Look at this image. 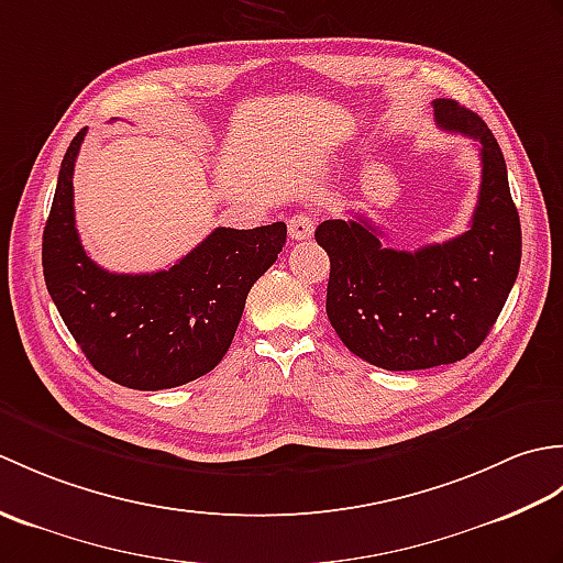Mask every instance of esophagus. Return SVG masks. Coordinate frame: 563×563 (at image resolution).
Wrapping results in <instances>:
<instances>
[{
    "label": "esophagus",
    "instance_id": "34e87169",
    "mask_svg": "<svg viewBox=\"0 0 563 563\" xmlns=\"http://www.w3.org/2000/svg\"><path fill=\"white\" fill-rule=\"evenodd\" d=\"M314 227H317V222H314L312 214L297 212V214H292L290 222H288V232H290L292 239H297V242H302V239H309L314 234Z\"/></svg>",
    "mask_w": 563,
    "mask_h": 563
}]
</instances>
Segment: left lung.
Listing matches in <instances>:
<instances>
[{
	"label": "left lung",
	"mask_w": 563,
	"mask_h": 563,
	"mask_svg": "<svg viewBox=\"0 0 563 563\" xmlns=\"http://www.w3.org/2000/svg\"><path fill=\"white\" fill-rule=\"evenodd\" d=\"M433 111L442 130L482 147V188L470 230L416 251L382 246V232L363 214L327 220L314 232L331 261V327L345 349L382 369H426L474 353L520 268V218L494 133L452 99H435Z\"/></svg>",
	"instance_id": "1"
}]
</instances>
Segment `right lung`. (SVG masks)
I'll list each match as a JSON object with an SVG mask.
<instances>
[{
	"label": "right lung",
	"instance_id": "obj_1",
	"mask_svg": "<svg viewBox=\"0 0 563 563\" xmlns=\"http://www.w3.org/2000/svg\"><path fill=\"white\" fill-rule=\"evenodd\" d=\"M87 135L69 142L43 230L47 292L87 361L115 385L181 387L218 365L242 319L246 295L285 246L288 227H218L157 273H109L84 251L75 227V162Z\"/></svg>",
	"mask_w": 563,
	"mask_h": 563
}]
</instances>
